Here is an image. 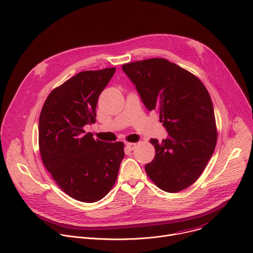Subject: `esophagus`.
Listing matches in <instances>:
<instances>
[{
  "label": "esophagus",
  "mask_w": 253,
  "mask_h": 253,
  "mask_svg": "<svg viewBox=\"0 0 253 253\" xmlns=\"http://www.w3.org/2000/svg\"><path fill=\"white\" fill-rule=\"evenodd\" d=\"M136 146H137V144L136 143H133V142H127L126 143V147L128 148V150H134L135 148H136Z\"/></svg>",
  "instance_id": "1"
}]
</instances>
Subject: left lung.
Masks as SVG:
<instances>
[{"instance_id":"left-lung-1","label":"left lung","mask_w":253,"mask_h":253,"mask_svg":"<svg viewBox=\"0 0 253 253\" xmlns=\"http://www.w3.org/2000/svg\"><path fill=\"white\" fill-rule=\"evenodd\" d=\"M122 70L168 132L162 142L150 139L155 157L145 165L148 177L166 192L188 188L205 169L217 142L207 89L189 71L163 58L127 63Z\"/></svg>"}]
</instances>
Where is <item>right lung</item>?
Here are the masks:
<instances>
[{"instance_id": "add662e5", "label": "right lung", "mask_w": 253, "mask_h": 253, "mask_svg": "<svg viewBox=\"0 0 253 253\" xmlns=\"http://www.w3.org/2000/svg\"><path fill=\"white\" fill-rule=\"evenodd\" d=\"M116 68L83 71L52 90L39 118L43 164L70 197L92 203L114 186L124 158V143H107L86 133L96 122L99 96Z\"/></svg>"}]
</instances>
